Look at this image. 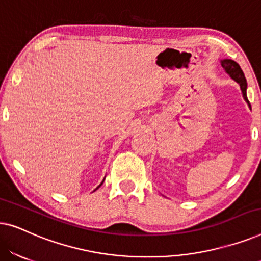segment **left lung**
<instances>
[{
	"mask_svg": "<svg viewBox=\"0 0 261 261\" xmlns=\"http://www.w3.org/2000/svg\"><path fill=\"white\" fill-rule=\"evenodd\" d=\"M221 65L224 70H226V72L229 74V76L233 78L235 82H238L239 85H240L241 88V91H242V95H244V98L246 99V102L249 105V101L247 98V95H246V89H247V82H246V78H245V74L242 72L240 65L237 62H234V60H230V59H223L222 62H221ZM249 108H251V105H249Z\"/></svg>",
	"mask_w": 261,
	"mask_h": 261,
	"instance_id": "obj_1",
	"label": "left lung"
}]
</instances>
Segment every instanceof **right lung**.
Listing matches in <instances>:
<instances>
[{"label": "right lung", "mask_w": 261, "mask_h": 261, "mask_svg": "<svg viewBox=\"0 0 261 261\" xmlns=\"http://www.w3.org/2000/svg\"><path fill=\"white\" fill-rule=\"evenodd\" d=\"M99 187H101V185H99ZM99 187H98V188H99ZM98 188H97V189H98Z\"/></svg>", "instance_id": "right-lung-1"}]
</instances>
